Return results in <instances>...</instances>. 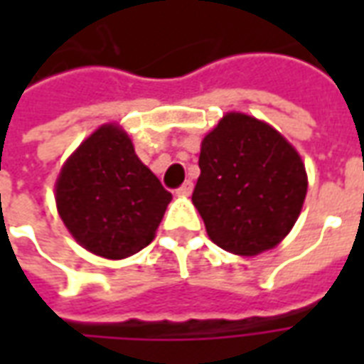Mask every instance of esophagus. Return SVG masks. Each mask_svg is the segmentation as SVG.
<instances>
[{"label":"esophagus","instance_id":"esophagus-1","mask_svg":"<svg viewBox=\"0 0 364 364\" xmlns=\"http://www.w3.org/2000/svg\"><path fill=\"white\" fill-rule=\"evenodd\" d=\"M191 191H193V183H191V181H185V183H183V185H181V187L177 189V195H179V197H189Z\"/></svg>","mask_w":364,"mask_h":364}]
</instances>
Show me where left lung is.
I'll use <instances>...</instances> for the list:
<instances>
[{"mask_svg":"<svg viewBox=\"0 0 364 364\" xmlns=\"http://www.w3.org/2000/svg\"><path fill=\"white\" fill-rule=\"evenodd\" d=\"M198 167L193 205L218 247L257 255L294 226L308 189L304 164L267 122L224 114L200 144Z\"/></svg>","mask_w":364,"mask_h":364,"instance_id":"8db88e82","label":"left lung"}]
</instances>
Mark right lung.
<instances>
[{
  "label": "right lung",
  "instance_id": "1",
  "mask_svg": "<svg viewBox=\"0 0 364 364\" xmlns=\"http://www.w3.org/2000/svg\"><path fill=\"white\" fill-rule=\"evenodd\" d=\"M171 193L134 154L117 124H103L68 158L56 181V206L75 242L107 259L150 244Z\"/></svg>",
  "mask_w": 364,
  "mask_h": 364
}]
</instances>
